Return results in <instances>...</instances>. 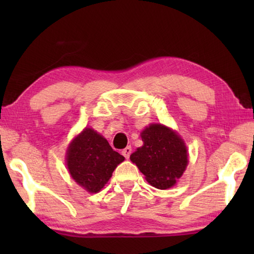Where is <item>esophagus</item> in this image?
<instances>
[{
  "instance_id": "34e87169",
  "label": "esophagus",
  "mask_w": 254,
  "mask_h": 254,
  "mask_svg": "<svg viewBox=\"0 0 254 254\" xmlns=\"http://www.w3.org/2000/svg\"><path fill=\"white\" fill-rule=\"evenodd\" d=\"M131 152H132V148H131V147H127V148H124V149L122 150V154H123V156L126 157L127 159L130 158Z\"/></svg>"
}]
</instances>
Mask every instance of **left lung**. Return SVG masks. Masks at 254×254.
<instances>
[{"label":"left lung","mask_w":254,"mask_h":254,"mask_svg":"<svg viewBox=\"0 0 254 254\" xmlns=\"http://www.w3.org/2000/svg\"><path fill=\"white\" fill-rule=\"evenodd\" d=\"M143 145L130 159L151 186L167 189L174 186L187 167L188 154L180 136L161 124H151L141 133Z\"/></svg>","instance_id":"1"}]
</instances>
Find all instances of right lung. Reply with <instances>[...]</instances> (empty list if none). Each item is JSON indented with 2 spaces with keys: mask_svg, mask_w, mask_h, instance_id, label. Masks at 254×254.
Instances as JSON below:
<instances>
[{
  "mask_svg": "<svg viewBox=\"0 0 254 254\" xmlns=\"http://www.w3.org/2000/svg\"><path fill=\"white\" fill-rule=\"evenodd\" d=\"M124 157L107 140L86 127L72 141L67 152V167L72 179L89 192H97L109 182Z\"/></svg>",
  "mask_w": 254,
  "mask_h": 254,
  "instance_id": "1",
  "label": "right lung"
}]
</instances>
